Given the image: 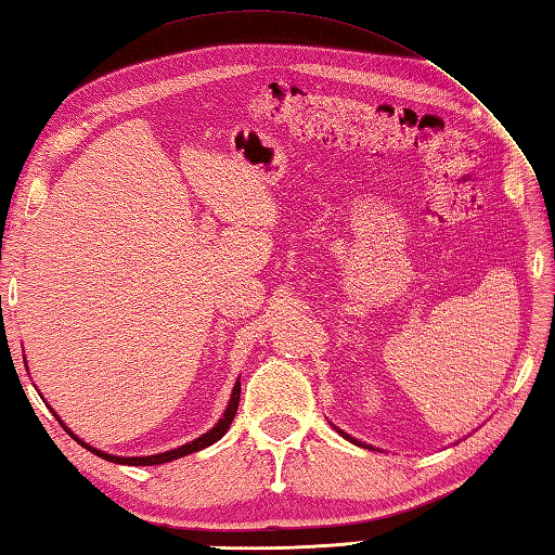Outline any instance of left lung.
Masks as SVG:
<instances>
[{
  "label": "left lung",
  "instance_id": "obj_1",
  "mask_svg": "<svg viewBox=\"0 0 555 555\" xmlns=\"http://www.w3.org/2000/svg\"><path fill=\"white\" fill-rule=\"evenodd\" d=\"M334 428H336V426H334ZM336 433H339V436H341V438H346V440H351L353 444H361V448H367V450H373V448H371V444H363V442H358V440L349 438V436H346V433H344V430H339V428H336Z\"/></svg>",
  "mask_w": 555,
  "mask_h": 555
}]
</instances>
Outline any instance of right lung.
I'll return each instance as SVG.
<instances>
[{"label":"right lung","instance_id":"obj_1","mask_svg":"<svg viewBox=\"0 0 555 555\" xmlns=\"http://www.w3.org/2000/svg\"><path fill=\"white\" fill-rule=\"evenodd\" d=\"M237 401H241V383H235L233 385V392H231V401H228V406H225V411H223V416L219 418V423H216V426L209 430V433H204L202 438H197V440H192V442H188V444H182V448H176V450H168V452H160V454H149V457H117V454H107V452H103V450H95V448H91L89 442H83L81 438H76L74 433L64 426L62 423V428L69 433V436L81 444V448H86L89 452H93V454H98V457H103V460H107V462H115V464H129V466H154V464H166V462H172V460H180V457H184V454H192V452H199V450H204V448H209V444H214L216 440H221L223 436H225V430L231 428V423H233V418H235V411H237Z\"/></svg>","mask_w":555,"mask_h":555}]
</instances>
